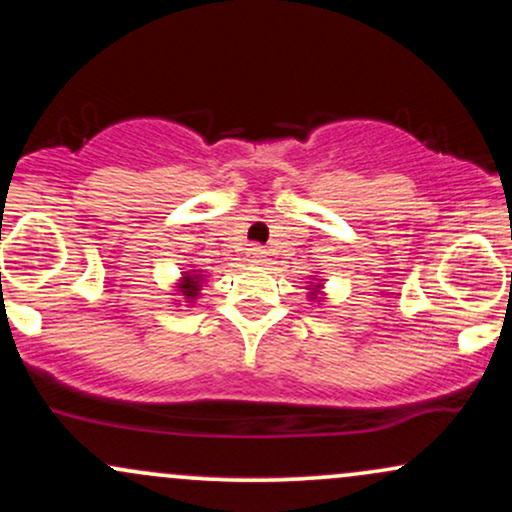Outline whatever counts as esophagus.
<instances>
[{
  "label": "esophagus",
  "mask_w": 512,
  "mask_h": 512,
  "mask_svg": "<svg viewBox=\"0 0 512 512\" xmlns=\"http://www.w3.org/2000/svg\"><path fill=\"white\" fill-rule=\"evenodd\" d=\"M264 260H267V252H264L262 248H250V262L262 264Z\"/></svg>",
  "instance_id": "34e87169"
}]
</instances>
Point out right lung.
I'll return each mask as SVG.
<instances>
[{
	"label": "right lung",
	"mask_w": 512,
	"mask_h": 512,
	"mask_svg": "<svg viewBox=\"0 0 512 512\" xmlns=\"http://www.w3.org/2000/svg\"><path fill=\"white\" fill-rule=\"evenodd\" d=\"M185 284H182V293H185L187 298H195L197 291H199V276H187L185 274Z\"/></svg>",
	"instance_id": "right-lung-1"
}]
</instances>
